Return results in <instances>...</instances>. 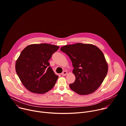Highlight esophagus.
<instances>
[{
  "mask_svg": "<svg viewBox=\"0 0 126 126\" xmlns=\"http://www.w3.org/2000/svg\"><path fill=\"white\" fill-rule=\"evenodd\" d=\"M67 74V72L66 71H64L61 74V75L63 76H65Z\"/></svg>",
  "mask_w": 126,
  "mask_h": 126,
  "instance_id": "1",
  "label": "esophagus"
}]
</instances>
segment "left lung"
<instances>
[{"mask_svg":"<svg viewBox=\"0 0 126 126\" xmlns=\"http://www.w3.org/2000/svg\"><path fill=\"white\" fill-rule=\"evenodd\" d=\"M61 50L70 58L76 77L74 83L69 85L72 90L80 95L95 92L106 76L108 63L103 52L91 44L77 43L64 45Z\"/></svg>","mask_w":126,"mask_h":126,"instance_id":"8db88e82","label":"left lung"}]
</instances>
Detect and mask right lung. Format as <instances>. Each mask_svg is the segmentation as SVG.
I'll return each instance as SVG.
<instances>
[{
    "mask_svg": "<svg viewBox=\"0 0 126 126\" xmlns=\"http://www.w3.org/2000/svg\"><path fill=\"white\" fill-rule=\"evenodd\" d=\"M59 46L32 44L24 48L15 64L17 75L24 86L32 93L43 94L51 90L58 78L48 62Z\"/></svg>",
    "mask_w": 126,
    "mask_h": 126,
    "instance_id": "right-lung-1",
    "label": "right lung"
}]
</instances>
